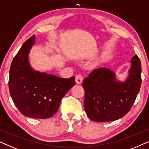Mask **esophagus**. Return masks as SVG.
<instances>
[{
	"label": "esophagus",
	"instance_id": "obj_1",
	"mask_svg": "<svg viewBox=\"0 0 149 149\" xmlns=\"http://www.w3.org/2000/svg\"><path fill=\"white\" fill-rule=\"evenodd\" d=\"M83 81V77L81 74H78L76 76V82L77 84H81Z\"/></svg>",
	"mask_w": 149,
	"mask_h": 149
}]
</instances>
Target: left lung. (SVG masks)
Listing matches in <instances>:
<instances>
[{
  "instance_id": "8db88e82",
  "label": "left lung",
  "mask_w": 149,
  "mask_h": 149,
  "mask_svg": "<svg viewBox=\"0 0 149 149\" xmlns=\"http://www.w3.org/2000/svg\"><path fill=\"white\" fill-rule=\"evenodd\" d=\"M130 75L125 82L116 80L110 69H94L83 81L84 109L91 120L108 122L123 117L130 110L142 83L141 63L137 55L131 60Z\"/></svg>"
}]
</instances>
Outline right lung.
<instances>
[{"mask_svg": "<svg viewBox=\"0 0 149 149\" xmlns=\"http://www.w3.org/2000/svg\"><path fill=\"white\" fill-rule=\"evenodd\" d=\"M34 43L35 35H32L13 58L9 71V89L13 103L22 114L43 119L58 111L63 97L76 82L74 76L61 78L33 71L28 56Z\"/></svg>", "mask_w": 149, "mask_h": 149, "instance_id": "1", "label": "right lung"}]
</instances>
